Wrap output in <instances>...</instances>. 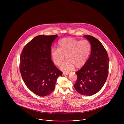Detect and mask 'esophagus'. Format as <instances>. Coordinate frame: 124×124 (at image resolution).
<instances>
[{
	"label": "esophagus",
	"mask_w": 124,
	"mask_h": 124,
	"mask_svg": "<svg viewBox=\"0 0 124 124\" xmlns=\"http://www.w3.org/2000/svg\"><path fill=\"white\" fill-rule=\"evenodd\" d=\"M69 73V72H63V75H68Z\"/></svg>",
	"instance_id": "34e87169"
}]
</instances>
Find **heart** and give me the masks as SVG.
<instances>
[{
  "mask_svg": "<svg viewBox=\"0 0 124 124\" xmlns=\"http://www.w3.org/2000/svg\"><path fill=\"white\" fill-rule=\"evenodd\" d=\"M58 49L53 48L51 54L54 63L58 66L65 59L61 69L69 71L74 67L77 69L83 67L86 63L91 53V44L87 40H79L74 38L62 39L58 42Z\"/></svg>",
  "mask_w": 124,
  "mask_h": 124,
  "instance_id": "heart-1",
  "label": "heart"
}]
</instances>
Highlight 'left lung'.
<instances>
[{
    "instance_id": "left-lung-1",
    "label": "left lung",
    "mask_w": 124,
    "mask_h": 124,
    "mask_svg": "<svg viewBox=\"0 0 124 124\" xmlns=\"http://www.w3.org/2000/svg\"><path fill=\"white\" fill-rule=\"evenodd\" d=\"M84 37L91 43V53L85 65L76 72L78 78L74 86L80 94L91 96L97 93L106 82L109 59L106 49L98 39L92 36Z\"/></svg>"
}]
</instances>
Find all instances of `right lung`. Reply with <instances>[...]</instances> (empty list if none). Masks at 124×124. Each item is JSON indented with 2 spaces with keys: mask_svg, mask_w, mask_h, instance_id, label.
Instances as JSON below:
<instances>
[{
  "mask_svg": "<svg viewBox=\"0 0 124 124\" xmlns=\"http://www.w3.org/2000/svg\"><path fill=\"white\" fill-rule=\"evenodd\" d=\"M57 35H39L24 47L20 56L19 70L24 84L39 96H46L54 90L62 72L51 59V48Z\"/></svg>",
  "mask_w": 124,
  "mask_h": 124,
  "instance_id": "right-lung-1",
  "label": "right lung"
}]
</instances>
